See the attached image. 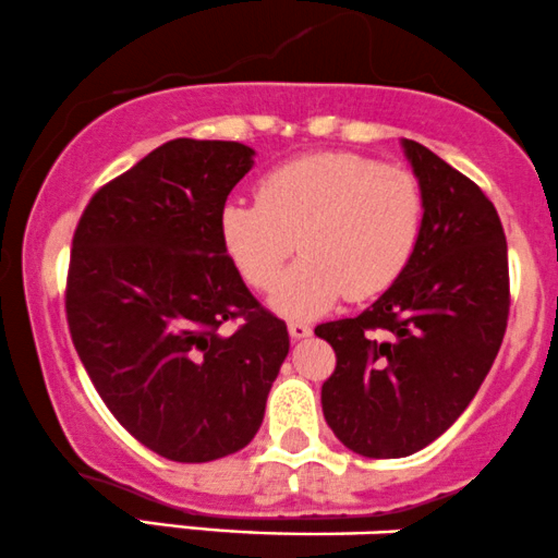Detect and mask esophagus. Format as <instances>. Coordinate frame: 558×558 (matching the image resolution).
Segmentation results:
<instances>
[{"label": "esophagus", "mask_w": 558, "mask_h": 558, "mask_svg": "<svg viewBox=\"0 0 558 558\" xmlns=\"http://www.w3.org/2000/svg\"><path fill=\"white\" fill-rule=\"evenodd\" d=\"M287 329H290V337L292 339H305V337H311V324H305V320H298V318H292L290 324H287Z\"/></svg>", "instance_id": "1"}]
</instances>
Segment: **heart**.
<instances>
[{"instance_id": "b5f03b06", "label": "heart", "mask_w": 558, "mask_h": 558, "mask_svg": "<svg viewBox=\"0 0 558 558\" xmlns=\"http://www.w3.org/2000/svg\"><path fill=\"white\" fill-rule=\"evenodd\" d=\"M423 221L417 177L350 150L279 163L260 177L255 201H229L221 245L253 290H271L294 251L303 258L279 281L274 305L313 316L342 294L365 300L395 284Z\"/></svg>"}]
</instances>
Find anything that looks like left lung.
<instances>
[{
    "mask_svg": "<svg viewBox=\"0 0 558 558\" xmlns=\"http://www.w3.org/2000/svg\"><path fill=\"white\" fill-rule=\"evenodd\" d=\"M423 225L399 279L355 318L316 326L337 355L320 386L324 417L373 460L436 441L473 402L509 320V258L499 214L470 177L404 141Z\"/></svg>",
    "mask_w": 558,
    "mask_h": 558,
    "instance_id": "1",
    "label": "left lung"
}]
</instances>
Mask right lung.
<instances>
[{"label":"right lung","instance_id":"1","mask_svg":"<svg viewBox=\"0 0 558 558\" xmlns=\"http://www.w3.org/2000/svg\"><path fill=\"white\" fill-rule=\"evenodd\" d=\"M251 156L234 141L163 143L98 187L72 234L64 313L77 357L122 428L174 462L247 447L290 352L287 324L221 245L219 214Z\"/></svg>","mask_w":558,"mask_h":558}]
</instances>
